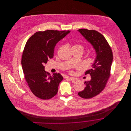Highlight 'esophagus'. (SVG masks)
I'll return each mask as SVG.
<instances>
[{
  "label": "esophagus",
  "instance_id": "34e87169",
  "mask_svg": "<svg viewBox=\"0 0 131 131\" xmlns=\"http://www.w3.org/2000/svg\"><path fill=\"white\" fill-rule=\"evenodd\" d=\"M69 79V80L71 81H72V82H75V81H76V79L74 78V77H70V78H68Z\"/></svg>",
  "mask_w": 131,
  "mask_h": 131
}]
</instances>
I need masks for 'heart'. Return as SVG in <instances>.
Returning <instances> with one entry per match:
<instances>
[{
    "label": "heart",
    "mask_w": 131,
    "mask_h": 131,
    "mask_svg": "<svg viewBox=\"0 0 131 131\" xmlns=\"http://www.w3.org/2000/svg\"><path fill=\"white\" fill-rule=\"evenodd\" d=\"M74 46H75V47H79L82 48V47L81 45H75Z\"/></svg>",
    "instance_id": "heart-1"
}]
</instances>
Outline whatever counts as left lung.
Returning <instances> with one entry per match:
<instances>
[{"mask_svg": "<svg viewBox=\"0 0 131 131\" xmlns=\"http://www.w3.org/2000/svg\"><path fill=\"white\" fill-rule=\"evenodd\" d=\"M78 31L92 45L96 53L91 68L85 73V75H90L91 80L84 82L85 89L78 93L82 98L89 99L99 94L105 88L110 77L113 55L109 44L101 34L86 29Z\"/></svg>", "mask_w": 131, "mask_h": 131, "instance_id": "obj_1", "label": "left lung"}]
</instances>
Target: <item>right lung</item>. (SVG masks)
I'll return each instance as SVG.
<instances>
[{
    "instance_id": "obj_1",
    "label": "right lung",
    "mask_w": 131,
    "mask_h": 131,
    "mask_svg": "<svg viewBox=\"0 0 131 131\" xmlns=\"http://www.w3.org/2000/svg\"><path fill=\"white\" fill-rule=\"evenodd\" d=\"M70 31L46 30L35 33L27 41L21 57V66L29 87L36 96L49 99L58 92L63 80L59 73L51 76L44 70V64L53 57L56 44Z\"/></svg>"
}]
</instances>
